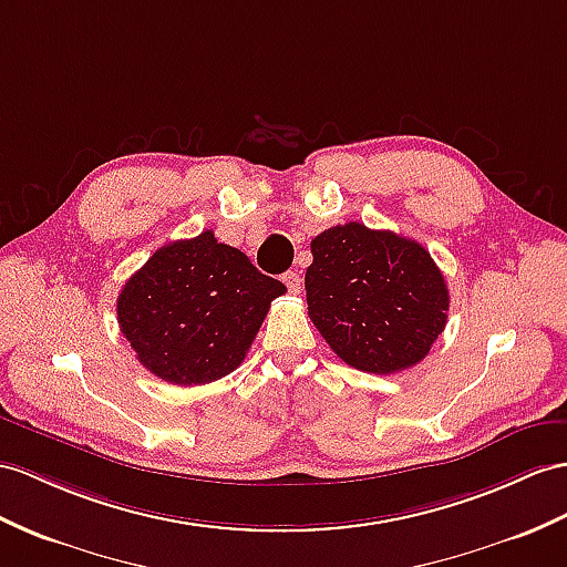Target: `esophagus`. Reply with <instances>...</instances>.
<instances>
[{"instance_id": "34e87169", "label": "esophagus", "mask_w": 567, "mask_h": 567, "mask_svg": "<svg viewBox=\"0 0 567 567\" xmlns=\"http://www.w3.org/2000/svg\"><path fill=\"white\" fill-rule=\"evenodd\" d=\"M281 279H284V284L288 288V293H300V284L302 281H300V276L296 271H286Z\"/></svg>"}]
</instances>
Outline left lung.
Instances as JSON below:
<instances>
[{
	"label": "left lung",
	"instance_id": "1",
	"mask_svg": "<svg viewBox=\"0 0 567 567\" xmlns=\"http://www.w3.org/2000/svg\"><path fill=\"white\" fill-rule=\"evenodd\" d=\"M310 250L308 315L331 351L375 375L421 363L450 310L445 276L431 252L355 220L327 228Z\"/></svg>",
	"mask_w": 567,
	"mask_h": 567
}]
</instances>
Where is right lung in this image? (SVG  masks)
Instances as JSON below:
<instances>
[{
    "instance_id": "right-lung-1",
    "label": "right lung",
    "mask_w": 567,
    "mask_h": 567,
    "mask_svg": "<svg viewBox=\"0 0 567 567\" xmlns=\"http://www.w3.org/2000/svg\"><path fill=\"white\" fill-rule=\"evenodd\" d=\"M286 286L214 230L163 245L117 296V322L140 363L192 388L236 370Z\"/></svg>"
}]
</instances>
